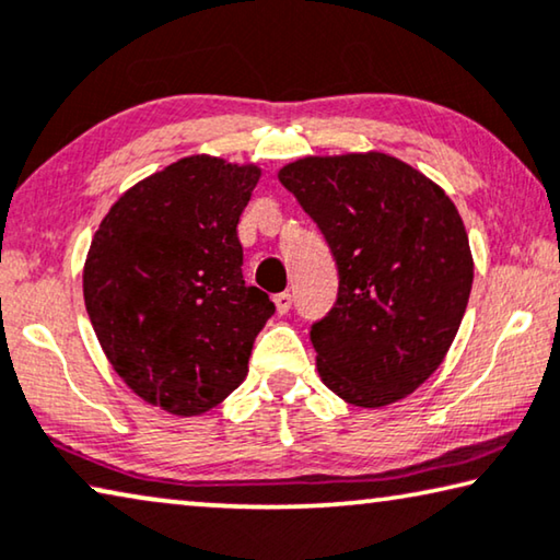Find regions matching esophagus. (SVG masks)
<instances>
[{"mask_svg":"<svg viewBox=\"0 0 560 560\" xmlns=\"http://www.w3.org/2000/svg\"><path fill=\"white\" fill-rule=\"evenodd\" d=\"M275 307H278L280 315H288L290 307H292V295H290V292H278V295H275Z\"/></svg>","mask_w":560,"mask_h":560,"instance_id":"obj_1","label":"esophagus"}]
</instances>
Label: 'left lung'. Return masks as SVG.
<instances>
[{
  "instance_id": "left-lung-1",
  "label": "left lung",
  "mask_w": 560,
  "mask_h": 560,
  "mask_svg": "<svg viewBox=\"0 0 560 560\" xmlns=\"http://www.w3.org/2000/svg\"><path fill=\"white\" fill-rule=\"evenodd\" d=\"M278 177L338 265V300L310 330L323 383L358 408L406 398L443 363L470 298L458 210L385 152L303 158Z\"/></svg>"
}]
</instances>
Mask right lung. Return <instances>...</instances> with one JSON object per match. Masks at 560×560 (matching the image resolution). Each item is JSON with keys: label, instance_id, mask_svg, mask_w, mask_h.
<instances>
[{"label": "right lung", "instance_id": "obj_1", "mask_svg": "<svg viewBox=\"0 0 560 560\" xmlns=\"http://www.w3.org/2000/svg\"><path fill=\"white\" fill-rule=\"evenodd\" d=\"M260 167L192 154L112 205L84 260V305L115 373L150 406L202 416L245 381L275 313L245 285L240 214Z\"/></svg>", "mask_w": 560, "mask_h": 560}]
</instances>
